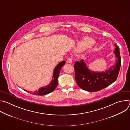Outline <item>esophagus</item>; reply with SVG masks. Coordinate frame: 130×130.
<instances>
[{
    "instance_id": "esophagus-1",
    "label": "esophagus",
    "mask_w": 130,
    "mask_h": 130,
    "mask_svg": "<svg viewBox=\"0 0 130 130\" xmlns=\"http://www.w3.org/2000/svg\"><path fill=\"white\" fill-rule=\"evenodd\" d=\"M72 59L71 58H68L66 61L67 63H71L72 62Z\"/></svg>"
}]
</instances>
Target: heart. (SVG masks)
I'll return each mask as SVG.
<instances>
[{"instance_id":"heart-1","label":"heart","mask_w":130,"mask_h":130,"mask_svg":"<svg viewBox=\"0 0 130 130\" xmlns=\"http://www.w3.org/2000/svg\"><path fill=\"white\" fill-rule=\"evenodd\" d=\"M94 44L93 40L89 38H85L78 44V46L80 50H83L91 47Z\"/></svg>"}]
</instances>
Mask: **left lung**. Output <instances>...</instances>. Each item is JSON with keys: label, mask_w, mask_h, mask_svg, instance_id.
<instances>
[{"label": "left lung", "mask_w": 130, "mask_h": 130, "mask_svg": "<svg viewBox=\"0 0 130 130\" xmlns=\"http://www.w3.org/2000/svg\"><path fill=\"white\" fill-rule=\"evenodd\" d=\"M114 51L117 58L115 65L104 72H95L89 69L83 60L74 64L75 79L79 87L88 91H99L114 82L118 77L121 66L119 48L115 45Z\"/></svg>", "instance_id": "obj_1"}]
</instances>
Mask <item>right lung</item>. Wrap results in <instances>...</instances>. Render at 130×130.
Listing matches in <instances>:
<instances>
[{"label": "right lung", "mask_w": 130, "mask_h": 130, "mask_svg": "<svg viewBox=\"0 0 130 130\" xmlns=\"http://www.w3.org/2000/svg\"><path fill=\"white\" fill-rule=\"evenodd\" d=\"M66 62L65 61H63L59 63L56 67H55L54 71H53V77L52 79V81L49 84H48L47 86H45L44 87H43L39 89L38 90H36L33 92L27 91L26 90H25L26 91L29 92V93L34 95H40V96H43L47 94H48L50 92L53 91L55 88L57 87L58 83V77L59 76L60 71L62 68V67L65 65Z\"/></svg>", "instance_id": "1"}]
</instances>
